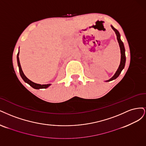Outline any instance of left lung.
I'll list each match as a JSON object with an SVG mask.
<instances>
[{"mask_svg":"<svg viewBox=\"0 0 146 146\" xmlns=\"http://www.w3.org/2000/svg\"><path fill=\"white\" fill-rule=\"evenodd\" d=\"M111 29L113 30V31L115 32V34H116V37H117V42H118V44H119V47H120V50H121V61H120L119 66L118 68H117L116 73H115V74L110 79L106 81V82H109V81H113V80L116 79L117 77L119 76V74L121 73L122 70L124 69V68L125 67V60H126L125 54V48H124L123 42H122V40L121 39V36H120L119 33L116 29H115V28L113 27L112 25H111Z\"/></svg>","mask_w":146,"mask_h":146,"instance_id":"obj_1","label":"left lung"}]
</instances>
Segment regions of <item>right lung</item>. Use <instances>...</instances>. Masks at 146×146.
I'll list each match as a JSON object with an SVG mask.
<instances>
[{"label":"right lung","mask_w":146,"mask_h":146,"mask_svg":"<svg viewBox=\"0 0 146 146\" xmlns=\"http://www.w3.org/2000/svg\"><path fill=\"white\" fill-rule=\"evenodd\" d=\"M19 52L17 54V65H18V67H19V73H20V75L21 78H22V79L26 83H27L28 84H29V85L32 87L33 88L35 89H40V88H48L49 86H51V84H36L35 83L33 82H32L29 79H28L25 75L23 73L21 66V64H20V61H19Z\"/></svg>","instance_id":"obj_1"}]
</instances>
